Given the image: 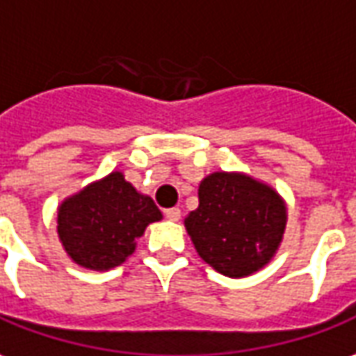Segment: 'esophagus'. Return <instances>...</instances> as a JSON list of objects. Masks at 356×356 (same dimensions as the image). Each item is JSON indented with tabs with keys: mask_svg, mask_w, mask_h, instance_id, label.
I'll list each match as a JSON object with an SVG mask.
<instances>
[{
	"mask_svg": "<svg viewBox=\"0 0 356 356\" xmlns=\"http://www.w3.org/2000/svg\"><path fill=\"white\" fill-rule=\"evenodd\" d=\"M164 217L168 220H180V217H182V211L178 209V207H170V209L164 211Z\"/></svg>",
	"mask_w": 356,
	"mask_h": 356,
	"instance_id": "1",
	"label": "esophagus"
}]
</instances>
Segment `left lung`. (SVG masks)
Here are the masks:
<instances>
[{
  "label": "left lung",
  "instance_id": "1",
  "mask_svg": "<svg viewBox=\"0 0 356 356\" xmlns=\"http://www.w3.org/2000/svg\"><path fill=\"white\" fill-rule=\"evenodd\" d=\"M186 230L203 261L229 277L261 269L281 244L286 207L279 193L244 174L215 172L200 184Z\"/></svg>",
  "mask_w": 356,
  "mask_h": 356
}]
</instances>
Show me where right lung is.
Wrapping results in <instances>:
<instances>
[{
	"label": "right lung",
	"mask_w": 356,
	"mask_h": 356,
	"mask_svg": "<svg viewBox=\"0 0 356 356\" xmlns=\"http://www.w3.org/2000/svg\"><path fill=\"white\" fill-rule=\"evenodd\" d=\"M163 219L149 195L112 172L61 203L58 234L67 256L87 269H110L134 254L147 225Z\"/></svg>",
	"instance_id": "add662e5"
}]
</instances>
